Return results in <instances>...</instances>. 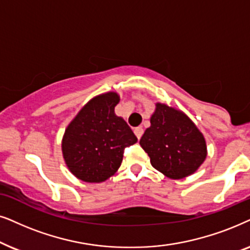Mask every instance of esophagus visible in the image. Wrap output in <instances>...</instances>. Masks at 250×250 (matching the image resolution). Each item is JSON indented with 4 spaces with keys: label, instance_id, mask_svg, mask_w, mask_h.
<instances>
[{
    "label": "esophagus",
    "instance_id": "esophagus-1",
    "mask_svg": "<svg viewBox=\"0 0 250 250\" xmlns=\"http://www.w3.org/2000/svg\"><path fill=\"white\" fill-rule=\"evenodd\" d=\"M134 132H135L136 137H137L138 139H141V137H142V135H143V132H144V130H143L142 127H137V128H135Z\"/></svg>",
    "mask_w": 250,
    "mask_h": 250
}]
</instances>
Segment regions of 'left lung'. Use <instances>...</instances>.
Here are the masks:
<instances>
[{
	"mask_svg": "<svg viewBox=\"0 0 250 250\" xmlns=\"http://www.w3.org/2000/svg\"><path fill=\"white\" fill-rule=\"evenodd\" d=\"M139 144L156 170L172 179L191 175L207 156L204 136L182 112L165 104H156L151 127Z\"/></svg>",
	"mask_w": 250,
	"mask_h": 250,
	"instance_id": "left-lung-1",
	"label": "left lung"
}]
</instances>
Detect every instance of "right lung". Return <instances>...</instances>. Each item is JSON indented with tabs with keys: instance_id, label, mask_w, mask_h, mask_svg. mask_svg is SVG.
Listing matches in <instances>:
<instances>
[{
	"instance_id": "right-lung-1",
	"label": "right lung",
	"mask_w": 250,
	"mask_h": 250,
	"mask_svg": "<svg viewBox=\"0 0 250 250\" xmlns=\"http://www.w3.org/2000/svg\"><path fill=\"white\" fill-rule=\"evenodd\" d=\"M115 92L97 96L69 123L62 138V155L71 172L88 183H101L121 166L125 148L137 142L122 118L115 115Z\"/></svg>"
}]
</instances>
